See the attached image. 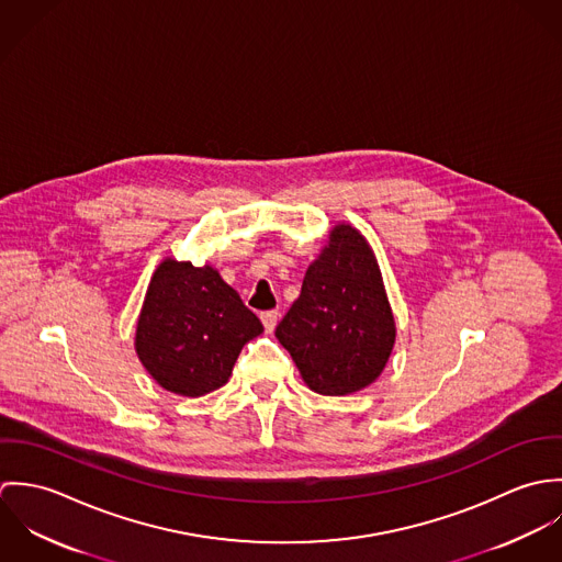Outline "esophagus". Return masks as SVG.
<instances>
[{
    "instance_id": "1",
    "label": "esophagus",
    "mask_w": 562,
    "mask_h": 562,
    "mask_svg": "<svg viewBox=\"0 0 562 562\" xmlns=\"http://www.w3.org/2000/svg\"><path fill=\"white\" fill-rule=\"evenodd\" d=\"M259 318L263 322L266 333H272V330H274V326H277V321H279V314H277V312H263Z\"/></svg>"
}]
</instances>
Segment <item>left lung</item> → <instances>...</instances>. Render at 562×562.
Instances as JSON below:
<instances>
[{"label": "left lung", "mask_w": 562, "mask_h": 562, "mask_svg": "<svg viewBox=\"0 0 562 562\" xmlns=\"http://www.w3.org/2000/svg\"><path fill=\"white\" fill-rule=\"evenodd\" d=\"M274 335L305 385L322 396H348L381 376L396 321L379 259L359 229L348 223L330 229Z\"/></svg>", "instance_id": "obj_1"}]
</instances>
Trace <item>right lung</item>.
<instances>
[{
	"label": "right lung",
	"mask_w": 562,
	"mask_h": 562,
	"mask_svg": "<svg viewBox=\"0 0 562 562\" xmlns=\"http://www.w3.org/2000/svg\"><path fill=\"white\" fill-rule=\"evenodd\" d=\"M263 333L210 263L161 259L136 322L134 348L161 390L199 398L223 387L241 346Z\"/></svg>",
	"instance_id": "add662e5"
}]
</instances>
